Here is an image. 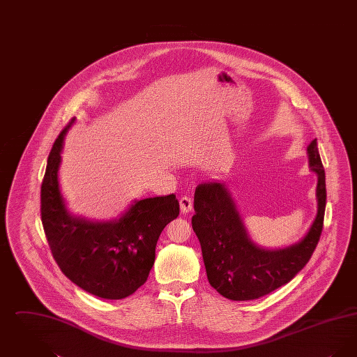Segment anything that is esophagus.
Wrapping results in <instances>:
<instances>
[{"label": "esophagus", "instance_id": "1", "mask_svg": "<svg viewBox=\"0 0 357 357\" xmlns=\"http://www.w3.org/2000/svg\"><path fill=\"white\" fill-rule=\"evenodd\" d=\"M179 206H181L182 214H188L192 211V199L190 197H182L179 199Z\"/></svg>", "mask_w": 357, "mask_h": 357}]
</instances>
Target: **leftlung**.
<instances>
[{
	"mask_svg": "<svg viewBox=\"0 0 357 357\" xmlns=\"http://www.w3.org/2000/svg\"><path fill=\"white\" fill-rule=\"evenodd\" d=\"M310 170L317 175V213L305 236L281 249L257 245L225 183L211 182L197 187L192 230L199 239L210 285L233 301L255 300L285 285L313 255L323 230L326 202L325 172L317 140L306 147Z\"/></svg>",
	"mask_w": 357,
	"mask_h": 357,
	"instance_id": "obj_1",
	"label": "left lung"
}]
</instances>
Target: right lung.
Masks as SVG:
<instances>
[{"label": "right lung", "mask_w": 357, "mask_h": 357, "mask_svg": "<svg viewBox=\"0 0 357 357\" xmlns=\"http://www.w3.org/2000/svg\"><path fill=\"white\" fill-rule=\"evenodd\" d=\"M56 139L41 185V221L59 268L85 291L105 300L135 293L149 278L162 230L179 214L174 194L135 199L119 218L91 221L73 215L59 183L64 139Z\"/></svg>", "instance_id": "right-lung-1"}]
</instances>
